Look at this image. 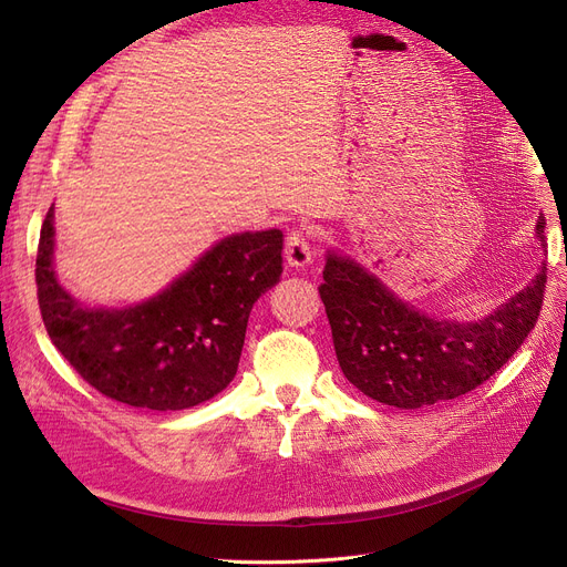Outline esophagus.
<instances>
[{
	"label": "esophagus",
	"mask_w": 567,
	"mask_h": 567,
	"mask_svg": "<svg viewBox=\"0 0 567 567\" xmlns=\"http://www.w3.org/2000/svg\"><path fill=\"white\" fill-rule=\"evenodd\" d=\"M284 256L290 267H305L307 262H311V244H309V233L305 228H292L288 233Z\"/></svg>",
	"instance_id": "obj_1"
}]
</instances>
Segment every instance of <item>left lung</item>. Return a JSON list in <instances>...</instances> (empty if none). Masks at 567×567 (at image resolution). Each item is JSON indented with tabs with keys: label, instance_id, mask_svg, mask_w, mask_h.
Segmentation results:
<instances>
[{
	"label": "left lung",
	"instance_id": "obj_1",
	"mask_svg": "<svg viewBox=\"0 0 567 567\" xmlns=\"http://www.w3.org/2000/svg\"><path fill=\"white\" fill-rule=\"evenodd\" d=\"M545 214L537 239L545 246ZM547 267L501 309L474 323L430 319L349 258L328 256L321 300L344 377L368 398L419 410L491 379L524 344L545 300Z\"/></svg>",
	"mask_w": 567,
	"mask_h": 567
}]
</instances>
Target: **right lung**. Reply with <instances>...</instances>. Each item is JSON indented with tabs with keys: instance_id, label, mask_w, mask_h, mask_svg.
<instances>
[{
	"instance_id": "1",
	"label": "right lung",
	"mask_w": 567,
	"mask_h": 567,
	"mask_svg": "<svg viewBox=\"0 0 567 567\" xmlns=\"http://www.w3.org/2000/svg\"><path fill=\"white\" fill-rule=\"evenodd\" d=\"M279 230L218 241L155 298L83 307L53 271V209L37 248V298L55 349L102 395L155 412L188 410L235 379L248 313L281 275Z\"/></svg>"
}]
</instances>
